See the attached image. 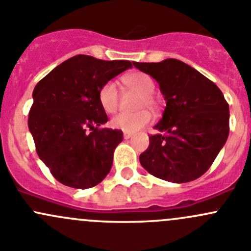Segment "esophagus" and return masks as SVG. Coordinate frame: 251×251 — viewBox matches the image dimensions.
<instances>
[{"label": "esophagus", "instance_id": "1", "mask_svg": "<svg viewBox=\"0 0 251 251\" xmlns=\"http://www.w3.org/2000/svg\"><path fill=\"white\" fill-rule=\"evenodd\" d=\"M131 137H132V133H131V132H124V138H125V140H130Z\"/></svg>", "mask_w": 251, "mask_h": 251}]
</instances>
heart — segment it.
Listing matches in <instances>:
<instances>
[{"instance_id":"1","label":"heart","mask_w":251,"mask_h":251,"mask_svg":"<svg viewBox=\"0 0 251 251\" xmlns=\"http://www.w3.org/2000/svg\"><path fill=\"white\" fill-rule=\"evenodd\" d=\"M124 81L128 87L138 91L142 93V97L138 100L137 108H155L156 100L153 93L155 90L154 81L149 75L144 73H131L124 77ZM100 107L108 114H113L119 108V88L114 81H107L103 83L102 87L98 92ZM151 120V115L148 110H138L136 113H124L118 114L110 120V126L116 130L124 131V132H136L143 127H146Z\"/></svg>"}]
</instances>
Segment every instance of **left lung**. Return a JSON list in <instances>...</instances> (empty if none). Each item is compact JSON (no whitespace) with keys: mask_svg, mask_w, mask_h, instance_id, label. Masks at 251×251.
Returning <instances> with one entry per match:
<instances>
[{"mask_svg":"<svg viewBox=\"0 0 251 251\" xmlns=\"http://www.w3.org/2000/svg\"><path fill=\"white\" fill-rule=\"evenodd\" d=\"M155 78L166 100L161 120L140 155L153 176L186 183L209 170L229 133V107L220 88L191 65L169 58L159 63L133 62Z\"/></svg>","mask_w":251,"mask_h":251,"instance_id":"left-lung-1","label":"left lung"}]
</instances>
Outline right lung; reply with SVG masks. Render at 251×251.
<instances>
[{
  "label": "right lung",
  "instance_id": "obj_1",
  "mask_svg": "<svg viewBox=\"0 0 251 251\" xmlns=\"http://www.w3.org/2000/svg\"><path fill=\"white\" fill-rule=\"evenodd\" d=\"M131 67L128 60L78 54L35 86L27 125L37 155L60 183L86 189L109 174L114 151L124 137L120 130L100 128L108 116L98 92L103 83Z\"/></svg>",
  "mask_w": 251,
  "mask_h": 251
}]
</instances>
